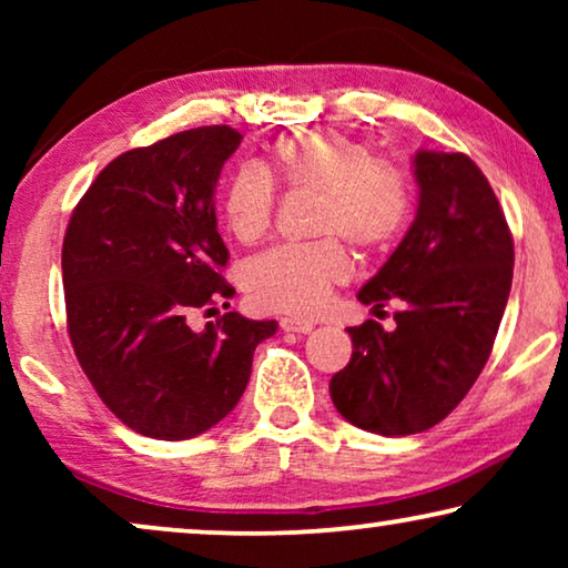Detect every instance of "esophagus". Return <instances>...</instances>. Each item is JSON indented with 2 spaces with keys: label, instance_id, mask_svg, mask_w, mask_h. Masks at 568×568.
<instances>
[{
  "label": "esophagus",
  "instance_id": "obj_1",
  "mask_svg": "<svg viewBox=\"0 0 568 568\" xmlns=\"http://www.w3.org/2000/svg\"><path fill=\"white\" fill-rule=\"evenodd\" d=\"M282 328H284L286 333H310V331H313V323H307V321H294V317H284Z\"/></svg>",
  "mask_w": 568,
  "mask_h": 568
}]
</instances>
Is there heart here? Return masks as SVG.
Listing matches in <instances>:
<instances>
[{
  "mask_svg": "<svg viewBox=\"0 0 568 568\" xmlns=\"http://www.w3.org/2000/svg\"><path fill=\"white\" fill-rule=\"evenodd\" d=\"M274 160L286 189L317 193L313 232L325 240L274 247L253 258L245 268V292L261 310L313 317L333 286L348 278V255L336 237L367 253L387 251L400 237L410 214L408 178L390 162L375 160L359 139L338 131L284 139ZM222 209L240 243L261 240L274 216L268 175L255 165L240 168L230 178Z\"/></svg>",
  "mask_w": 568,
  "mask_h": 568,
  "instance_id": "b5f03b06",
  "label": "heart"
}]
</instances>
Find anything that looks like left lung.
I'll use <instances>...</instances> for the list:
<instances>
[{"label":"left lung","mask_w":568,"mask_h":568,"mask_svg":"<svg viewBox=\"0 0 568 568\" xmlns=\"http://www.w3.org/2000/svg\"><path fill=\"white\" fill-rule=\"evenodd\" d=\"M414 224L356 300H400L395 328H348L352 362L331 379L348 424L406 437L439 424L491 354L511 290L515 243L486 175L460 152L414 154Z\"/></svg>","instance_id":"8db88e82"}]
</instances>
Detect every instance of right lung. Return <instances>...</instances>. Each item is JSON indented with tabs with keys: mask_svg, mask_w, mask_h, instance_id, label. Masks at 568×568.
<instances>
[{
	"mask_svg": "<svg viewBox=\"0 0 568 568\" xmlns=\"http://www.w3.org/2000/svg\"><path fill=\"white\" fill-rule=\"evenodd\" d=\"M240 139L201 126L123 152L69 220V338L105 406L144 437L191 439L220 424L245 393L255 346L278 328L240 313L189 325L193 310L235 294L220 274L230 253L214 193Z\"/></svg>",
	"mask_w": 568,
	"mask_h": 568,
	"instance_id": "obj_1",
	"label": "right lung"
}]
</instances>
